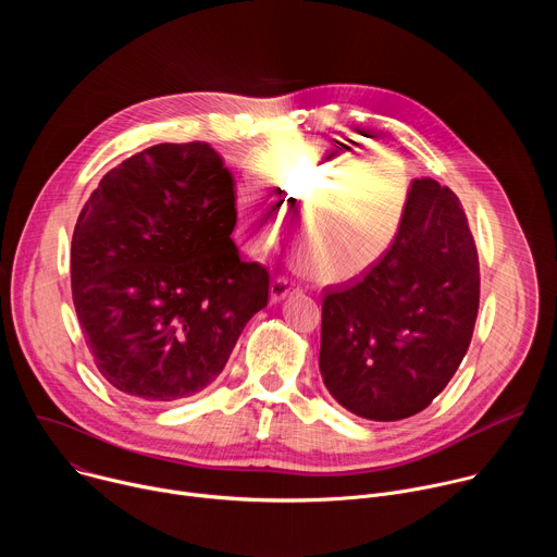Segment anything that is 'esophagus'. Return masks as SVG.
Listing matches in <instances>:
<instances>
[{
	"mask_svg": "<svg viewBox=\"0 0 557 557\" xmlns=\"http://www.w3.org/2000/svg\"><path fill=\"white\" fill-rule=\"evenodd\" d=\"M290 290H295V284L286 277H275L271 282V301H282Z\"/></svg>",
	"mask_w": 557,
	"mask_h": 557,
	"instance_id": "34e87169",
	"label": "esophagus"
}]
</instances>
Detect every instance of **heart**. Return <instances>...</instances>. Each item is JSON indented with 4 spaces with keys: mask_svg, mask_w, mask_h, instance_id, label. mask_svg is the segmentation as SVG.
Wrapping results in <instances>:
<instances>
[{
    "mask_svg": "<svg viewBox=\"0 0 557 557\" xmlns=\"http://www.w3.org/2000/svg\"><path fill=\"white\" fill-rule=\"evenodd\" d=\"M363 153L355 140L301 143L275 149L258 183L282 215H296L312 273L346 282L372 269L392 247L410 198L406 165L389 151ZM237 218L253 247L273 243L280 220L253 191L237 196Z\"/></svg>",
    "mask_w": 557,
    "mask_h": 557,
    "instance_id": "obj_1",
    "label": "heart"
}]
</instances>
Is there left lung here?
I'll list each match as a JSON object with an SVG mask.
<instances>
[{
    "label": "left lung",
    "mask_w": 557,
    "mask_h": 557,
    "mask_svg": "<svg viewBox=\"0 0 557 557\" xmlns=\"http://www.w3.org/2000/svg\"><path fill=\"white\" fill-rule=\"evenodd\" d=\"M479 299V253L460 200L417 178L385 256L324 295L320 372L333 399L370 421L425 410L469 348Z\"/></svg>",
    "instance_id": "1"
}]
</instances>
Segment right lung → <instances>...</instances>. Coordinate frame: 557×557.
I'll return each mask as SVG.
<instances>
[{
	"instance_id": "obj_1",
	"label": "right lung",
	"mask_w": 557,
	"mask_h": 557,
	"mask_svg": "<svg viewBox=\"0 0 557 557\" xmlns=\"http://www.w3.org/2000/svg\"><path fill=\"white\" fill-rule=\"evenodd\" d=\"M235 191L207 143L153 145L108 172L78 213L72 301L101 376L145 404L211 385L269 301V271L231 233Z\"/></svg>"
}]
</instances>
